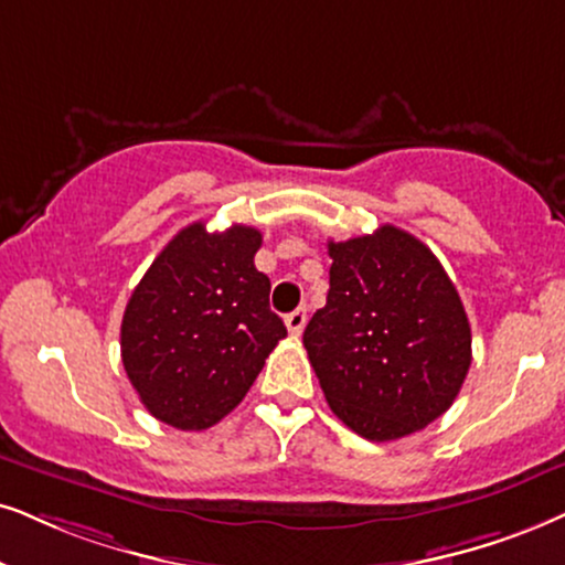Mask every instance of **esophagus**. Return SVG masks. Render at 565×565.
<instances>
[{"instance_id":"esophagus-1","label":"esophagus","mask_w":565,"mask_h":565,"mask_svg":"<svg viewBox=\"0 0 565 565\" xmlns=\"http://www.w3.org/2000/svg\"><path fill=\"white\" fill-rule=\"evenodd\" d=\"M305 323H307V312H305V307H297L295 312H289V316H287V328H289V333H291V335H299V333H302Z\"/></svg>"}]
</instances>
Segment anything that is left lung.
Here are the masks:
<instances>
[{"label": "left lung", "instance_id": "left-lung-1", "mask_svg": "<svg viewBox=\"0 0 565 565\" xmlns=\"http://www.w3.org/2000/svg\"><path fill=\"white\" fill-rule=\"evenodd\" d=\"M331 289L305 328L326 402L362 438L423 430L459 396L472 365V328L440 260L385 224L328 242Z\"/></svg>", "mask_w": 565, "mask_h": 565}]
</instances>
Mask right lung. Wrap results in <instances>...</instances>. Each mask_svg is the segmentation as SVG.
<instances>
[{"label":"right lung","mask_w":565,"mask_h":565,"mask_svg":"<svg viewBox=\"0 0 565 565\" xmlns=\"http://www.w3.org/2000/svg\"><path fill=\"white\" fill-rule=\"evenodd\" d=\"M263 234L184 226L135 287L122 318V365L156 419L205 430L237 406L287 335L255 268Z\"/></svg>","instance_id":"obj_1"}]
</instances>
